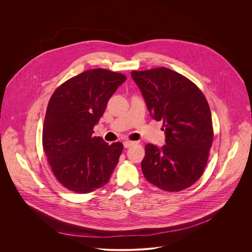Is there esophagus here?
I'll return each instance as SVG.
<instances>
[{"instance_id":"esophagus-1","label":"esophagus","mask_w":252,"mask_h":252,"mask_svg":"<svg viewBox=\"0 0 252 252\" xmlns=\"http://www.w3.org/2000/svg\"><path fill=\"white\" fill-rule=\"evenodd\" d=\"M134 144H136V142L125 141V142L123 143V145H124V147H125V148H128V147H130V146H132V145H134Z\"/></svg>"}]
</instances>
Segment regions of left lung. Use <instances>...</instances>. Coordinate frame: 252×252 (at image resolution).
<instances>
[{
    "label": "left lung",
    "instance_id": "8db88e82",
    "mask_svg": "<svg viewBox=\"0 0 252 252\" xmlns=\"http://www.w3.org/2000/svg\"><path fill=\"white\" fill-rule=\"evenodd\" d=\"M150 116L163 121L166 144H147L142 170L165 191L188 188L202 176L214 140L212 113L202 91L173 70L133 71Z\"/></svg>",
    "mask_w": 252,
    "mask_h": 252
}]
</instances>
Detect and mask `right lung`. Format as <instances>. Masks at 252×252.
I'll return each instance as SVG.
<instances>
[{
    "instance_id": "add662e5",
    "label": "right lung",
    "mask_w": 252,
    "mask_h": 252,
    "mask_svg": "<svg viewBox=\"0 0 252 252\" xmlns=\"http://www.w3.org/2000/svg\"><path fill=\"white\" fill-rule=\"evenodd\" d=\"M126 80L122 73L92 69L64 82L51 96L43 123L42 145L58 181L76 193L104 185L116 167L123 144L93 136L108 100Z\"/></svg>"
}]
</instances>
